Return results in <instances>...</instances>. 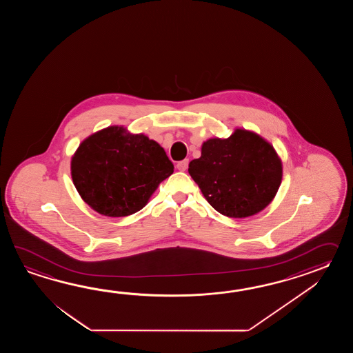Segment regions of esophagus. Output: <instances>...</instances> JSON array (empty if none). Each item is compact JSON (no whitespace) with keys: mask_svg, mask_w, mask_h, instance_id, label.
<instances>
[{"mask_svg":"<svg viewBox=\"0 0 353 353\" xmlns=\"http://www.w3.org/2000/svg\"><path fill=\"white\" fill-rule=\"evenodd\" d=\"M188 164H189V160L184 159V160H181V161L176 164V169L180 170V172H185L188 169Z\"/></svg>","mask_w":353,"mask_h":353,"instance_id":"obj_1","label":"esophagus"}]
</instances>
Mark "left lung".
Segmentation results:
<instances>
[{
  "instance_id": "1",
  "label": "left lung",
  "mask_w": 353,
  "mask_h": 353,
  "mask_svg": "<svg viewBox=\"0 0 353 353\" xmlns=\"http://www.w3.org/2000/svg\"><path fill=\"white\" fill-rule=\"evenodd\" d=\"M188 172L210 205L232 218L254 216L276 194L283 168L270 143L237 128L228 139L203 143L201 158Z\"/></svg>"
}]
</instances>
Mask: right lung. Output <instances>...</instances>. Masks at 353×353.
Listing matches in <instances>:
<instances>
[{"mask_svg": "<svg viewBox=\"0 0 353 353\" xmlns=\"http://www.w3.org/2000/svg\"><path fill=\"white\" fill-rule=\"evenodd\" d=\"M174 172L164 149L145 135L119 126L85 139L72 159V178L83 201L108 217L143 208L159 184Z\"/></svg>", "mask_w": 353, "mask_h": 353, "instance_id": "add662e5", "label": "right lung"}]
</instances>
